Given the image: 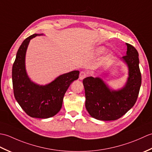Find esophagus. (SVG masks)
<instances>
[{"instance_id": "34e87169", "label": "esophagus", "mask_w": 152, "mask_h": 152, "mask_svg": "<svg viewBox=\"0 0 152 152\" xmlns=\"http://www.w3.org/2000/svg\"><path fill=\"white\" fill-rule=\"evenodd\" d=\"M87 76V74L85 72V71H82V72H80V75H79V79L80 80H83Z\"/></svg>"}]
</instances>
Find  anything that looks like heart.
Segmentation results:
<instances>
[{"instance_id":"heart-1","label":"heart","mask_w":152,"mask_h":152,"mask_svg":"<svg viewBox=\"0 0 152 152\" xmlns=\"http://www.w3.org/2000/svg\"><path fill=\"white\" fill-rule=\"evenodd\" d=\"M103 48H101V47H100V48H97V50H96V51H97V52H101V51H103Z\"/></svg>"}]
</instances>
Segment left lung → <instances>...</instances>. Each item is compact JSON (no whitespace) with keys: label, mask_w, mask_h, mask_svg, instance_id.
<instances>
[{"label":"left lung","mask_w":152,"mask_h":152,"mask_svg":"<svg viewBox=\"0 0 152 152\" xmlns=\"http://www.w3.org/2000/svg\"><path fill=\"white\" fill-rule=\"evenodd\" d=\"M126 45L127 53L121 60L128 67V78L122 88L112 89L99 77L89 76L83 80L86 108L91 117L99 120L120 118L133 107L138 98L142 81L138 53L131 44Z\"/></svg>","instance_id":"1"}]
</instances>
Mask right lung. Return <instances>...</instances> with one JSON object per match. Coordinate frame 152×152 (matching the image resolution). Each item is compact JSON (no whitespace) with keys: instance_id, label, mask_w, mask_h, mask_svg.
I'll list each match as a JSON object with an SVG mask.
<instances>
[{"instance_id":"add662e5","label":"right lung","mask_w":152,"mask_h":152,"mask_svg":"<svg viewBox=\"0 0 152 152\" xmlns=\"http://www.w3.org/2000/svg\"><path fill=\"white\" fill-rule=\"evenodd\" d=\"M43 34L27 38L18 49L12 67V83L15 99L21 108L32 118L46 119L56 115L62 107L64 95L74 80L78 70L61 74L45 86L33 82L25 68V56L30 40Z\"/></svg>"}]
</instances>
